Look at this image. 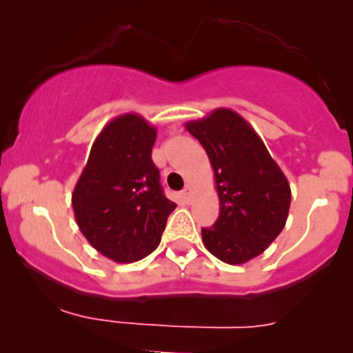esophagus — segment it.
<instances>
[{"label":"esophagus","instance_id":"esophagus-1","mask_svg":"<svg viewBox=\"0 0 353 353\" xmlns=\"http://www.w3.org/2000/svg\"><path fill=\"white\" fill-rule=\"evenodd\" d=\"M191 193H193V190H191V186H190V184H188V186L183 190V193H181V194H183L184 201H190V199H191Z\"/></svg>","mask_w":353,"mask_h":353}]
</instances>
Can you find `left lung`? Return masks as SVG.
I'll return each mask as SVG.
<instances>
[{"mask_svg":"<svg viewBox=\"0 0 353 353\" xmlns=\"http://www.w3.org/2000/svg\"><path fill=\"white\" fill-rule=\"evenodd\" d=\"M186 130L205 148L215 174L220 215L201 229L205 248L220 261L256 258L285 227L290 184L259 134L232 109H215Z\"/></svg>","mask_w":353,"mask_h":353,"instance_id":"1","label":"left lung"}]
</instances>
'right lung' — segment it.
<instances>
[{"mask_svg":"<svg viewBox=\"0 0 353 353\" xmlns=\"http://www.w3.org/2000/svg\"><path fill=\"white\" fill-rule=\"evenodd\" d=\"M155 138L157 128L140 114L114 117L95 138L71 194L85 239L116 263L154 252L176 208L163 194L152 160Z\"/></svg>","mask_w":353,"mask_h":353,"instance_id":"add662e5","label":"right lung"}]
</instances>
